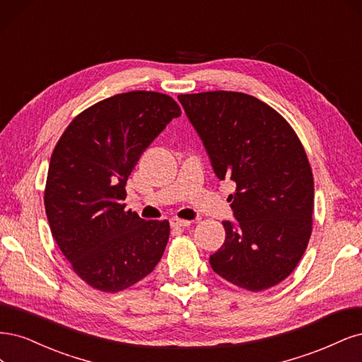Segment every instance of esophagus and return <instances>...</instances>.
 Instances as JSON below:
<instances>
[{
  "label": "esophagus",
  "instance_id": "34e87169",
  "mask_svg": "<svg viewBox=\"0 0 362 362\" xmlns=\"http://www.w3.org/2000/svg\"><path fill=\"white\" fill-rule=\"evenodd\" d=\"M191 226V221L186 219H171V227L174 228H186Z\"/></svg>",
  "mask_w": 362,
  "mask_h": 362
}]
</instances>
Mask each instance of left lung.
I'll return each instance as SVG.
<instances>
[{
    "label": "left lung",
    "instance_id": "8db88e82",
    "mask_svg": "<svg viewBox=\"0 0 362 362\" xmlns=\"http://www.w3.org/2000/svg\"><path fill=\"white\" fill-rule=\"evenodd\" d=\"M238 223L223 221L226 240L212 269L251 291L269 288L298 266L311 236L314 182L291 126L269 105L238 91L179 95Z\"/></svg>",
    "mask_w": 362,
    "mask_h": 362
}]
</instances>
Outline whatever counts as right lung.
<instances>
[{"mask_svg": "<svg viewBox=\"0 0 362 362\" xmlns=\"http://www.w3.org/2000/svg\"><path fill=\"white\" fill-rule=\"evenodd\" d=\"M180 114L162 93H122L76 115L58 139L45 211L58 248L93 288L131 287L164 254L170 223L126 211L124 186L143 151Z\"/></svg>", "mask_w": 362, "mask_h": 362, "instance_id": "1", "label": "right lung"}]
</instances>
